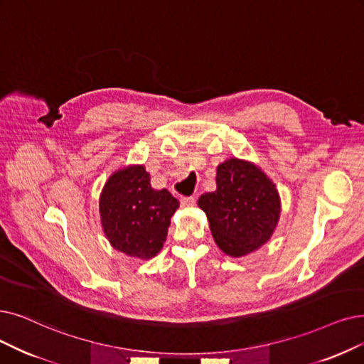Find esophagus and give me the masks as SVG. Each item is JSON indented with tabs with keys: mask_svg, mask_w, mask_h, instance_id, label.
Masks as SVG:
<instances>
[{
	"mask_svg": "<svg viewBox=\"0 0 364 364\" xmlns=\"http://www.w3.org/2000/svg\"><path fill=\"white\" fill-rule=\"evenodd\" d=\"M181 205H182V208H193L196 205V198L194 197H182Z\"/></svg>",
	"mask_w": 364,
	"mask_h": 364,
	"instance_id": "1",
	"label": "esophagus"
}]
</instances>
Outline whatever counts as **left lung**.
<instances>
[{
  "mask_svg": "<svg viewBox=\"0 0 364 364\" xmlns=\"http://www.w3.org/2000/svg\"><path fill=\"white\" fill-rule=\"evenodd\" d=\"M212 236L224 254L243 257L257 251L273 235L281 215V198L267 174L250 161L230 158L216 168V191L198 198Z\"/></svg>",
  "mask_w": 364,
  "mask_h": 364,
  "instance_id": "8db88e82",
  "label": "left lung"
}]
</instances>
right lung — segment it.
Here are the masks:
<instances>
[{"instance_id": "right-lung-1", "label": "right lung", "mask_w": 364, "mask_h": 364, "mask_svg": "<svg viewBox=\"0 0 364 364\" xmlns=\"http://www.w3.org/2000/svg\"><path fill=\"white\" fill-rule=\"evenodd\" d=\"M179 208L167 190H154L143 166L114 171L100 196V218L114 250L149 259L161 251L170 218Z\"/></svg>"}]
</instances>
